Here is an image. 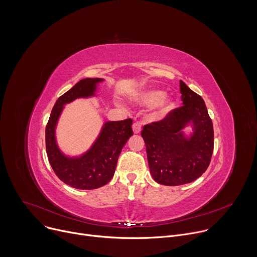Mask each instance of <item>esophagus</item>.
<instances>
[{"label": "esophagus", "mask_w": 257, "mask_h": 257, "mask_svg": "<svg viewBox=\"0 0 257 257\" xmlns=\"http://www.w3.org/2000/svg\"><path fill=\"white\" fill-rule=\"evenodd\" d=\"M132 128H133V132H134L135 134L140 133V131H141V123H140V122H135V123L133 124Z\"/></svg>", "instance_id": "esophagus-1"}]
</instances>
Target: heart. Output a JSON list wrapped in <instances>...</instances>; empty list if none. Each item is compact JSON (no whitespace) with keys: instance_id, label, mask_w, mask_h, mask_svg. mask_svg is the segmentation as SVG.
I'll return each instance as SVG.
<instances>
[{"instance_id":"b5f03b06","label":"heart","mask_w":257,"mask_h":257,"mask_svg":"<svg viewBox=\"0 0 257 257\" xmlns=\"http://www.w3.org/2000/svg\"><path fill=\"white\" fill-rule=\"evenodd\" d=\"M136 100L143 104H155L154 116L156 118H162L167 115L174 106L173 101L164 96L163 91L161 90H148L140 93Z\"/></svg>"}]
</instances>
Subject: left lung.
<instances>
[{
  "label": "left lung",
  "mask_w": 257,
  "mask_h": 257,
  "mask_svg": "<svg viewBox=\"0 0 257 257\" xmlns=\"http://www.w3.org/2000/svg\"><path fill=\"white\" fill-rule=\"evenodd\" d=\"M183 105L158 122L143 126L141 136L154 180L178 186L199 178L208 168L213 152V126L204 100L180 81ZM189 121L195 132L185 139L180 130Z\"/></svg>",
  "instance_id": "1"
}]
</instances>
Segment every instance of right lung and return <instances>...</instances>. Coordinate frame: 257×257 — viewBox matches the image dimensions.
I'll return each mask as SVG.
<instances>
[{
  "label": "right lung",
  "mask_w": 257,
  "mask_h": 257,
  "mask_svg": "<svg viewBox=\"0 0 257 257\" xmlns=\"http://www.w3.org/2000/svg\"><path fill=\"white\" fill-rule=\"evenodd\" d=\"M99 78H85L77 82L71 89L61 95L56 101L46 127V149L49 162L65 184L82 190L96 189L105 185L114 176L118 158L123 146L133 135L132 120L109 121L91 146V149L79 158H68L60 150L55 138V128L63 105L78 97L94 95Z\"/></svg>",
  "instance_id": "1"
}]
</instances>
